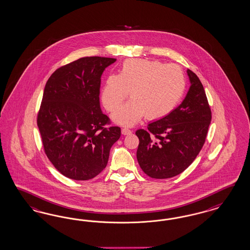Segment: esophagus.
Instances as JSON below:
<instances>
[{
    "instance_id": "esophagus-1",
    "label": "esophagus",
    "mask_w": 250,
    "mask_h": 250,
    "mask_svg": "<svg viewBox=\"0 0 250 250\" xmlns=\"http://www.w3.org/2000/svg\"><path fill=\"white\" fill-rule=\"evenodd\" d=\"M122 134H123L124 136H127V135L132 134V131L127 128H123L122 129Z\"/></svg>"
}]
</instances>
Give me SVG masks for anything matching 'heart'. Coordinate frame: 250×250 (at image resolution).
<instances>
[{
    "mask_svg": "<svg viewBox=\"0 0 250 250\" xmlns=\"http://www.w3.org/2000/svg\"><path fill=\"white\" fill-rule=\"evenodd\" d=\"M185 77L176 65L145 59L125 61L119 74L106 78L102 102L109 112L117 110L128 96L132 99L115 112L112 119L122 126H133L145 115L158 120L170 114L185 91Z\"/></svg>",
    "mask_w": 250,
    "mask_h": 250,
    "instance_id": "b5f03b06",
    "label": "heart"
}]
</instances>
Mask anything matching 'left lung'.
<instances>
[{
    "mask_svg": "<svg viewBox=\"0 0 250 250\" xmlns=\"http://www.w3.org/2000/svg\"><path fill=\"white\" fill-rule=\"evenodd\" d=\"M189 91L182 104L165 117L138 129V164L153 179L181 174L196 159L205 144L212 120L204 86L191 70Z\"/></svg>",
    "mask_w": 250,
    "mask_h": 250,
    "instance_id": "left-lung-1",
    "label": "left lung"
}]
</instances>
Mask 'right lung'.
I'll return each mask as SVG.
<instances>
[{
    "label": "right lung",
    "mask_w": 250,
    "mask_h": 250,
    "mask_svg": "<svg viewBox=\"0 0 250 250\" xmlns=\"http://www.w3.org/2000/svg\"><path fill=\"white\" fill-rule=\"evenodd\" d=\"M115 59L85 57L54 71L45 83L38 126L45 155L65 177L87 181L105 167L120 138L100 106L101 77Z\"/></svg>",
    "instance_id": "1"
}]
</instances>
